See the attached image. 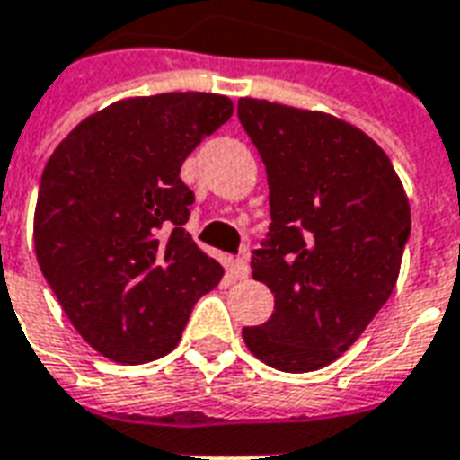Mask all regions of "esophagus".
I'll use <instances>...</instances> for the list:
<instances>
[{"label":"esophagus","instance_id":"34e87169","mask_svg":"<svg viewBox=\"0 0 460 460\" xmlns=\"http://www.w3.org/2000/svg\"><path fill=\"white\" fill-rule=\"evenodd\" d=\"M234 275H236L239 280H246L248 275H251V265H248L246 258H236V261H234Z\"/></svg>","mask_w":460,"mask_h":460}]
</instances>
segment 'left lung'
Returning <instances> with one entry per match:
<instances>
[{
	"label": "left lung",
	"mask_w": 460,
	"mask_h": 460,
	"mask_svg": "<svg viewBox=\"0 0 460 460\" xmlns=\"http://www.w3.org/2000/svg\"><path fill=\"white\" fill-rule=\"evenodd\" d=\"M239 119L270 187V231L251 268L275 295L270 319L243 326V341L270 368L319 370L393 295L410 202L385 151L341 119L251 97Z\"/></svg>",
	"instance_id": "1"
}]
</instances>
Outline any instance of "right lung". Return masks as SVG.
<instances>
[{
	"label": "right lung",
	"mask_w": 460,
	"mask_h": 460,
	"mask_svg": "<svg viewBox=\"0 0 460 460\" xmlns=\"http://www.w3.org/2000/svg\"><path fill=\"white\" fill-rule=\"evenodd\" d=\"M234 114L212 92L109 104L75 126L40 175L33 246L84 341L138 366L178 346L190 312L224 275L185 231L190 153Z\"/></svg>",
	"instance_id": "obj_1"
}]
</instances>
